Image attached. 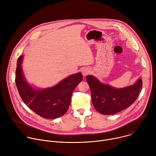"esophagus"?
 Returning a JSON list of instances; mask_svg holds the SVG:
<instances>
[{
  "instance_id": "1",
  "label": "esophagus",
  "mask_w": 156,
  "mask_h": 156,
  "mask_svg": "<svg viewBox=\"0 0 156 156\" xmlns=\"http://www.w3.org/2000/svg\"><path fill=\"white\" fill-rule=\"evenodd\" d=\"M81 72H82V74L83 76H86L88 73H90V70H89L87 68H84V69H83Z\"/></svg>"
}]
</instances>
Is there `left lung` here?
<instances>
[{
	"label": "left lung",
	"instance_id": "8db88e82",
	"mask_svg": "<svg viewBox=\"0 0 156 156\" xmlns=\"http://www.w3.org/2000/svg\"><path fill=\"white\" fill-rule=\"evenodd\" d=\"M91 98L95 109L103 115L115 114L129 107L140 93L143 82L140 78L134 84L120 89L101 83L96 78L87 75Z\"/></svg>",
	"mask_w": 156,
	"mask_h": 156
}]
</instances>
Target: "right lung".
I'll list each match as a JSON object with an SVG mask.
<instances>
[{"label": "right lung", "instance_id": "obj_1", "mask_svg": "<svg viewBox=\"0 0 156 156\" xmlns=\"http://www.w3.org/2000/svg\"><path fill=\"white\" fill-rule=\"evenodd\" d=\"M23 56L17 60L15 83L18 93L25 104L36 114L45 119H56L68 110L72 94L82 81L79 72L66 78L57 85L46 89H35L26 81L21 69Z\"/></svg>", "mask_w": 156, "mask_h": 156}]
</instances>
